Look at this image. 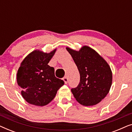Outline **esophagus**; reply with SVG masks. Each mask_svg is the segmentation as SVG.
Returning a JSON list of instances; mask_svg holds the SVG:
<instances>
[{"label":"esophagus","instance_id":"34e87169","mask_svg":"<svg viewBox=\"0 0 132 132\" xmlns=\"http://www.w3.org/2000/svg\"><path fill=\"white\" fill-rule=\"evenodd\" d=\"M62 80L64 81L65 84H67V82H68V78H67V77L65 76L64 77H63Z\"/></svg>","mask_w":132,"mask_h":132}]
</instances>
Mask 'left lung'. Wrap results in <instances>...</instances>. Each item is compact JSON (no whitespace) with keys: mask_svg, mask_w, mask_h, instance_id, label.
I'll list each match as a JSON object with an SVG mask.
<instances>
[{"mask_svg":"<svg viewBox=\"0 0 132 132\" xmlns=\"http://www.w3.org/2000/svg\"><path fill=\"white\" fill-rule=\"evenodd\" d=\"M80 73V82L71 91L77 102L84 106L100 102L109 93L112 74L106 61L94 50L84 46L79 51L67 47Z\"/></svg>","mask_w":132,"mask_h":132,"instance_id":"1","label":"left lung"}]
</instances>
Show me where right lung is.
<instances>
[{
	"instance_id": "add662e5",
	"label": "right lung",
	"mask_w": 132,
	"mask_h": 132,
	"mask_svg": "<svg viewBox=\"0 0 132 132\" xmlns=\"http://www.w3.org/2000/svg\"><path fill=\"white\" fill-rule=\"evenodd\" d=\"M56 52L35 50L25 57L17 74L21 95L29 103L43 106L55 98L64 82L55 77V69L48 65Z\"/></svg>"
}]
</instances>
